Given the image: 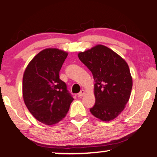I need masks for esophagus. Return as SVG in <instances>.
Segmentation results:
<instances>
[{"label": "esophagus", "instance_id": "esophagus-1", "mask_svg": "<svg viewBox=\"0 0 157 157\" xmlns=\"http://www.w3.org/2000/svg\"><path fill=\"white\" fill-rule=\"evenodd\" d=\"M85 94V91L84 90H82L80 93H78V97H80L81 98V97H82Z\"/></svg>", "mask_w": 157, "mask_h": 157}]
</instances>
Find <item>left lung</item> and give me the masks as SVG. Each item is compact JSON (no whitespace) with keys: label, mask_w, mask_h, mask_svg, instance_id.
Masks as SVG:
<instances>
[{"label":"left lung","mask_w":157,"mask_h":157,"mask_svg":"<svg viewBox=\"0 0 157 157\" xmlns=\"http://www.w3.org/2000/svg\"><path fill=\"white\" fill-rule=\"evenodd\" d=\"M78 57L96 82V103L90 109L91 114L102 121L114 120L124 110L131 93L132 80L128 64L102 45L78 53Z\"/></svg>","instance_id":"1"}]
</instances>
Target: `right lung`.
Instances as JSON below:
<instances>
[{
  "mask_svg": "<svg viewBox=\"0 0 157 157\" xmlns=\"http://www.w3.org/2000/svg\"><path fill=\"white\" fill-rule=\"evenodd\" d=\"M68 53L46 48L33 59L23 76L22 93L26 106L39 122L56 124L68 112L74 100L59 72Z\"/></svg>",
  "mask_w": 157,
  "mask_h": 157,
  "instance_id": "add662e5",
  "label": "right lung"
}]
</instances>
